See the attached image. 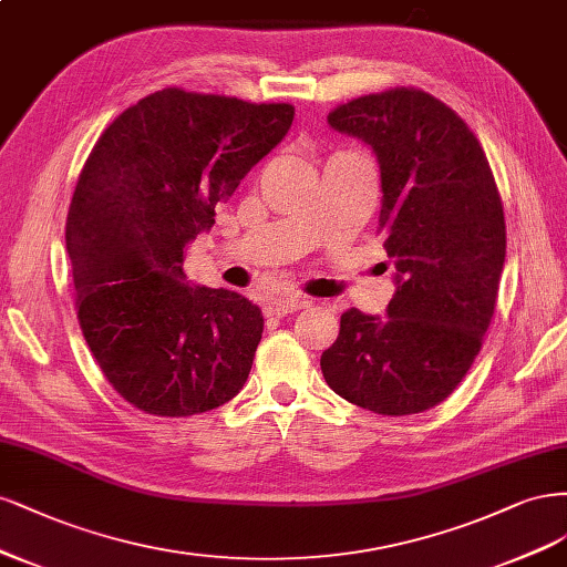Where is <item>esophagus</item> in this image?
I'll use <instances>...</instances> for the list:
<instances>
[{
    "label": "esophagus",
    "mask_w": 567,
    "mask_h": 567,
    "mask_svg": "<svg viewBox=\"0 0 567 567\" xmlns=\"http://www.w3.org/2000/svg\"><path fill=\"white\" fill-rule=\"evenodd\" d=\"M310 301L301 295H280L270 301V310L276 316H287V313H295L299 308H306Z\"/></svg>",
    "instance_id": "1"
}]
</instances>
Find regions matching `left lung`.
Here are the masks:
<instances>
[{
    "mask_svg": "<svg viewBox=\"0 0 567 567\" xmlns=\"http://www.w3.org/2000/svg\"><path fill=\"white\" fill-rule=\"evenodd\" d=\"M327 124L377 155L395 295L386 318L346 310L322 377L377 414L431 410L460 386L495 313L506 257L495 176L464 120L426 91L360 96Z\"/></svg>",
    "mask_w": 567,
    "mask_h": 567,
    "instance_id": "8db88e82",
    "label": "left lung"
}]
</instances>
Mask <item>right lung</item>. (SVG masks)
<instances>
[{"mask_svg":"<svg viewBox=\"0 0 567 567\" xmlns=\"http://www.w3.org/2000/svg\"><path fill=\"white\" fill-rule=\"evenodd\" d=\"M291 120L289 103L162 89L126 107L86 157L65 224L78 318L105 379L134 408L190 416L245 386L261 308L190 285L184 251Z\"/></svg>","mask_w":567,"mask_h":567,"instance_id":"right-lung-1","label":"right lung"}]
</instances>
